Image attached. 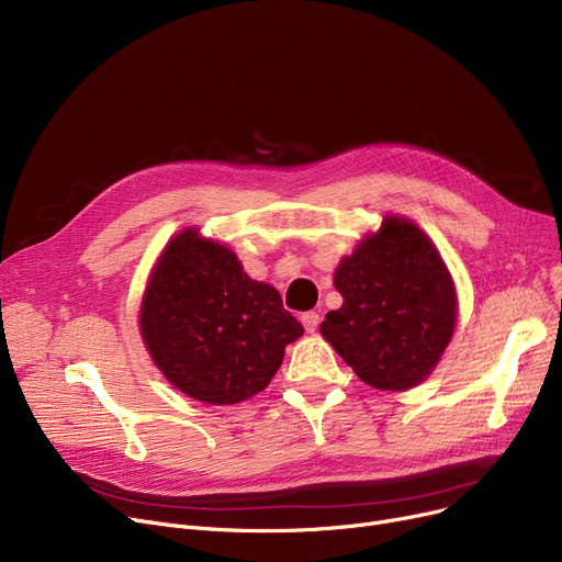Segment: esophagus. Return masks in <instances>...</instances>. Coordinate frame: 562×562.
<instances>
[{"mask_svg":"<svg viewBox=\"0 0 562 562\" xmlns=\"http://www.w3.org/2000/svg\"><path fill=\"white\" fill-rule=\"evenodd\" d=\"M301 321H303V326H305L307 333H316L318 323H321V316H318V312H305Z\"/></svg>","mask_w":562,"mask_h":562,"instance_id":"obj_1","label":"esophagus"}]
</instances>
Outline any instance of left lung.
<instances>
[{
	"label": "left lung",
	"mask_w": 562,
	"mask_h": 562,
	"mask_svg": "<svg viewBox=\"0 0 562 562\" xmlns=\"http://www.w3.org/2000/svg\"><path fill=\"white\" fill-rule=\"evenodd\" d=\"M335 286L344 305L326 314L321 335L360 380L401 392L432 371L456 328V289L417 225L382 221L341 259Z\"/></svg>",
	"instance_id": "1"
}]
</instances>
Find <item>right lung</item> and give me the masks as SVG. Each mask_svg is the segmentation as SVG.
Masks as SVG:
<instances>
[{"instance_id":"obj_1","label":"right lung","mask_w":562,"mask_h":562,"mask_svg":"<svg viewBox=\"0 0 562 562\" xmlns=\"http://www.w3.org/2000/svg\"><path fill=\"white\" fill-rule=\"evenodd\" d=\"M140 333L187 396L232 405L269 385L303 326L280 293L250 280L225 246L184 229L161 252L143 296Z\"/></svg>"}]
</instances>
